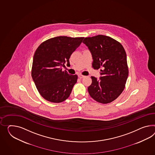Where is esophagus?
<instances>
[{
    "label": "esophagus",
    "instance_id": "obj_1",
    "mask_svg": "<svg viewBox=\"0 0 155 155\" xmlns=\"http://www.w3.org/2000/svg\"><path fill=\"white\" fill-rule=\"evenodd\" d=\"M78 76H79V78H80V79H83L84 78H85V76L83 75H81V74H79V75H78Z\"/></svg>",
    "mask_w": 155,
    "mask_h": 155
}]
</instances>
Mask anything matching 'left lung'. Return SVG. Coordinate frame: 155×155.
I'll use <instances>...</instances> for the list:
<instances>
[{
  "label": "left lung",
  "mask_w": 155,
  "mask_h": 155,
  "mask_svg": "<svg viewBox=\"0 0 155 155\" xmlns=\"http://www.w3.org/2000/svg\"><path fill=\"white\" fill-rule=\"evenodd\" d=\"M83 43L91 52L92 67L101 68L102 75L99 80L91 76L92 83L87 87L89 94L99 103H111L125 87L129 74L125 51L119 41L103 35L85 38Z\"/></svg>",
  "instance_id": "obj_1"
}]
</instances>
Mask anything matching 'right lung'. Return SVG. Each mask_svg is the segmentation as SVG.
I'll return each instance as SVG.
<instances>
[{
	"label": "right lung",
	"mask_w": 155,
	"mask_h": 155,
	"mask_svg": "<svg viewBox=\"0 0 155 155\" xmlns=\"http://www.w3.org/2000/svg\"><path fill=\"white\" fill-rule=\"evenodd\" d=\"M84 38L57 36L44 41L36 49L32 65V78L45 100L61 103L70 95L78 75L68 74L62 67L66 62L69 63L72 53Z\"/></svg>",
	"instance_id": "right-lung-1"
}]
</instances>
